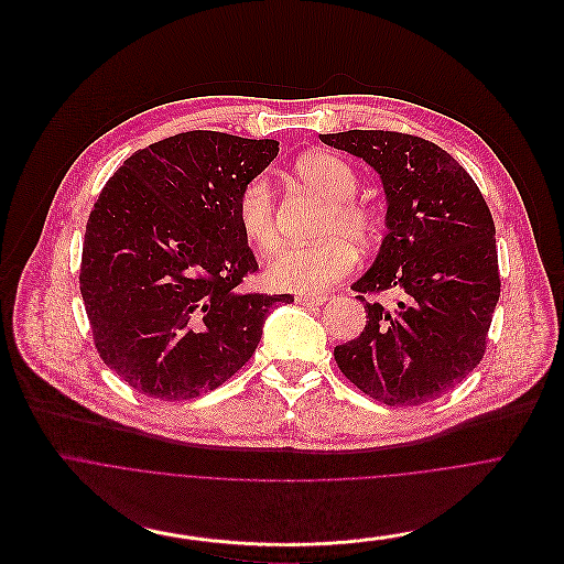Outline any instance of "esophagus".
<instances>
[{"label":"esophagus","mask_w":564,"mask_h":564,"mask_svg":"<svg viewBox=\"0 0 564 564\" xmlns=\"http://www.w3.org/2000/svg\"><path fill=\"white\" fill-rule=\"evenodd\" d=\"M295 302L302 306H319L326 302V297L324 295H297Z\"/></svg>","instance_id":"34e87169"}]
</instances>
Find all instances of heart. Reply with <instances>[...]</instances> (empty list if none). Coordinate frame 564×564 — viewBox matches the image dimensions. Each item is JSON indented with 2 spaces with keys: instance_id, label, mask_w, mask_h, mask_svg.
Listing matches in <instances>:
<instances>
[{
  "instance_id": "obj_1",
  "label": "heart",
  "mask_w": 564,
  "mask_h": 564,
  "mask_svg": "<svg viewBox=\"0 0 564 564\" xmlns=\"http://www.w3.org/2000/svg\"><path fill=\"white\" fill-rule=\"evenodd\" d=\"M300 182L328 202L317 245H284L267 262V282L280 291L317 295L349 275L358 262L356 249H369L378 238V217L354 199L358 177L347 162L328 153H308L295 164ZM242 236L260 251L278 245L275 197L267 177L249 180L238 197Z\"/></svg>"
}]
</instances>
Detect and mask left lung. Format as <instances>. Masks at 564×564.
<instances>
[{"label": "left lung", "instance_id": "1", "mask_svg": "<svg viewBox=\"0 0 564 564\" xmlns=\"http://www.w3.org/2000/svg\"><path fill=\"white\" fill-rule=\"evenodd\" d=\"M319 140L371 164L387 193V238L351 286L367 308L340 371L389 406H417L460 384L482 360L500 297L496 224L471 175L437 144L398 131ZM395 290V305L367 294Z\"/></svg>", "mask_w": 564, "mask_h": 564}]
</instances>
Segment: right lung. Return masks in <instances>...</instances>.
<instances>
[{"label":"right lung","instance_id":"add662e5","mask_svg":"<svg viewBox=\"0 0 564 564\" xmlns=\"http://www.w3.org/2000/svg\"><path fill=\"white\" fill-rule=\"evenodd\" d=\"M278 151L188 131L135 151L101 188L79 291L99 358L138 393L175 402L217 389L256 354L269 311L293 302L242 291L258 262L238 197Z\"/></svg>","mask_w":564,"mask_h":564}]
</instances>
